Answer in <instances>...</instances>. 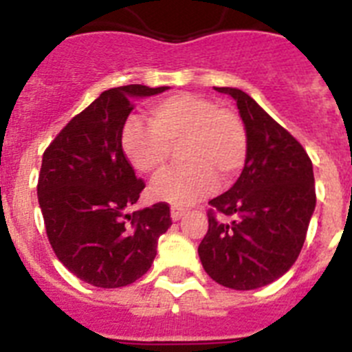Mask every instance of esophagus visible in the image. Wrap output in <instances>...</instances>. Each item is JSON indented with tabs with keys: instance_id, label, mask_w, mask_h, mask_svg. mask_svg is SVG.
I'll return each instance as SVG.
<instances>
[{
	"instance_id": "obj_1",
	"label": "esophagus",
	"mask_w": 352,
	"mask_h": 352,
	"mask_svg": "<svg viewBox=\"0 0 352 352\" xmlns=\"http://www.w3.org/2000/svg\"><path fill=\"white\" fill-rule=\"evenodd\" d=\"M186 213V210L185 208H178V206H173L170 208V219L174 220V222H176V220H179L183 217V214Z\"/></svg>"
}]
</instances>
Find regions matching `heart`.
I'll use <instances>...</instances> for the list:
<instances>
[{"instance_id":"obj_1","label":"heart","mask_w":352,"mask_h":352,"mask_svg":"<svg viewBox=\"0 0 352 352\" xmlns=\"http://www.w3.org/2000/svg\"><path fill=\"white\" fill-rule=\"evenodd\" d=\"M179 146V170L164 174L151 194L170 204H192L217 185H229L243 170L248 135L241 118L194 93H178L149 107V123L132 118L121 132V148L135 170L157 176Z\"/></svg>"}]
</instances>
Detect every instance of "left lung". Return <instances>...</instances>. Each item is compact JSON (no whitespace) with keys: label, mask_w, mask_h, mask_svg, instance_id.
<instances>
[{"label":"left lung","mask_w":352,"mask_h":352,"mask_svg":"<svg viewBox=\"0 0 352 352\" xmlns=\"http://www.w3.org/2000/svg\"><path fill=\"white\" fill-rule=\"evenodd\" d=\"M236 100L248 135V155L238 182L211 199L208 232L197 252L214 282L250 291L280 278L300 256L316 208L312 160L303 146L252 96L214 88ZM236 220L222 224L216 213Z\"/></svg>","instance_id":"left-lung-1"}]
</instances>
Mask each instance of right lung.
<instances>
[{
	"mask_svg": "<svg viewBox=\"0 0 352 352\" xmlns=\"http://www.w3.org/2000/svg\"><path fill=\"white\" fill-rule=\"evenodd\" d=\"M166 89L142 84L107 89L43 151L36 194L49 243L68 272L95 287L141 278L173 223L167 203L129 213L146 185L121 148L133 96Z\"/></svg>",
	"mask_w": 352,
	"mask_h": 352,
	"instance_id": "obj_1",
	"label": "right lung"
}]
</instances>
